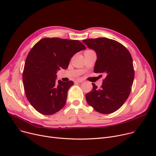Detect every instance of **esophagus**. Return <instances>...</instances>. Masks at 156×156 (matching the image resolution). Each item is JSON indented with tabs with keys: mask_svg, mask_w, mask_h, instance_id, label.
<instances>
[{
	"mask_svg": "<svg viewBox=\"0 0 156 156\" xmlns=\"http://www.w3.org/2000/svg\"><path fill=\"white\" fill-rule=\"evenodd\" d=\"M76 83H83V80H82V79H77L76 80Z\"/></svg>",
	"mask_w": 156,
	"mask_h": 156,
	"instance_id": "34e87169",
	"label": "esophagus"
}]
</instances>
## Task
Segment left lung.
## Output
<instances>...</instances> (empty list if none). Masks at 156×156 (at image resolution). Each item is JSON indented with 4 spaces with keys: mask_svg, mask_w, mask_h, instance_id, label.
<instances>
[{
    "mask_svg": "<svg viewBox=\"0 0 156 156\" xmlns=\"http://www.w3.org/2000/svg\"><path fill=\"white\" fill-rule=\"evenodd\" d=\"M83 42L97 53L94 72L104 76L100 88L92 83L93 90L86 94V101L100 113H113L122 107L131 91L134 77L131 55L126 47L111 39H87Z\"/></svg>",
    "mask_w": 156,
    "mask_h": 156,
    "instance_id": "1",
    "label": "left lung"
}]
</instances>
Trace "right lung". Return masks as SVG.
<instances>
[{"label": "right lung", "mask_w": 156, "mask_h": 156, "mask_svg": "<svg viewBox=\"0 0 156 156\" xmlns=\"http://www.w3.org/2000/svg\"><path fill=\"white\" fill-rule=\"evenodd\" d=\"M86 47L79 40L45 38L31 48L25 63L23 83L30 104L40 113L51 115L65 105L73 82L55 81L58 70L66 69L73 55Z\"/></svg>", "instance_id": "add662e5"}]
</instances>
